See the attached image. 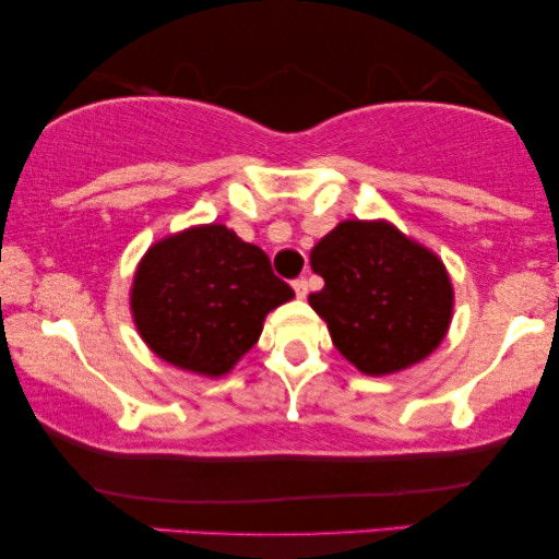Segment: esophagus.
<instances>
[{
  "mask_svg": "<svg viewBox=\"0 0 559 559\" xmlns=\"http://www.w3.org/2000/svg\"><path fill=\"white\" fill-rule=\"evenodd\" d=\"M293 287H295V295L300 297V300H305V297H308V280H295Z\"/></svg>",
  "mask_w": 559,
  "mask_h": 559,
  "instance_id": "34e87169",
  "label": "esophagus"
}]
</instances>
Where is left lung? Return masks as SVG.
Here are the masks:
<instances>
[{"mask_svg":"<svg viewBox=\"0 0 559 559\" xmlns=\"http://www.w3.org/2000/svg\"><path fill=\"white\" fill-rule=\"evenodd\" d=\"M310 266L325 280L310 308L358 371L409 369L445 338L453 318L445 264L389 221H341L312 247Z\"/></svg>","mask_w":559,"mask_h":559,"instance_id":"left-lung-1","label":"left lung"}]
</instances>
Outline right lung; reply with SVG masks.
Segmentation results:
<instances>
[{
	"instance_id": "1",
	"label": "right lung",
	"mask_w": 559,
	"mask_h": 559,
	"mask_svg": "<svg viewBox=\"0 0 559 559\" xmlns=\"http://www.w3.org/2000/svg\"><path fill=\"white\" fill-rule=\"evenodd\" d=\"M293 297L262 249L205 224L152 243L129 300L136 331L163 361L224 377L259 341L266 312Z\"/></svg>"
}]
</instances>
